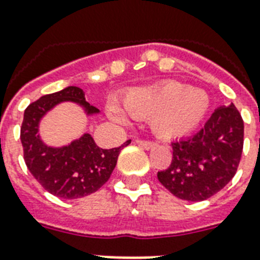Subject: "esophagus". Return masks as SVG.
<instances>
[{
	"label": "esophagus",
	"instance_id": "obj_1",
	"mask_svg": "<svg viewBox=\"0 0 260 260\" xmlns=\"http://www.w3.org/2000/svg\"><path fill=\"white\" fill-rule=\"evenodd\" d=\"M137 143H138L141 147H143V149H146V150L153 149L154 146L156 145L155 142H151V141H143V139H138V141H137Z\"/></svg>",
	"mask_w": 260,
	"mask_h": 260
}]
</instances>
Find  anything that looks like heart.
Returning <instances> with one entry per match:
<instances>
[{
  "label": "heart",
  "instance_id": "heart-1",
  "mask_svg": "<svg viewBox=\"0 0 260 260\" xmlns=\"http://www.w3.org/2000/svg\"><path fill=\"white\" fill-rule=\"evenodd\" d=\"M122 106L130 117L150 118L151 128L159 137L177 138L188 134L202 122L210 107L206 91L179 82H165L137 87L122 98ZM111 119L125 123L127 117L117 106L107 110Z\"/></svg>",
  "mask_w": 260,
  "mask_h": 260
}]
</instances>
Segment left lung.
I'll return each instance as SVG.
<instances>
[{
	"mask_svg": "<svg viewBox=\"0 0 260 260\" xmlns=\"http://www.w3.org/2000/svg\"><path fill=\"white\" fill-rule=\"evenodd\" d=\"M243 133V119L234 104L218 107L202 130L171 142L173 160L169 169L158 171V181L183 201L209 199L237 173Z\"/></svg>",
	"mask_w": 260,
	"mask_h": 260,
	"instance_id": "1",
	"label": "left lung"
}]
</instances>
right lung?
I'll use <instances>...</instances> for the list:
<instances>
[{
  "label": "right lung",
  "instance_id": "right-lung-1",
  "mask_svg": "<svg viewBox=\"0 0 260 260\" xmlns=\"http://www.w3.org/2000/svg\"><path fill=\"white\" fill-rule=\"evenodd\" d=\"M62 102H74L82 107L86 115L98 114L100 110L85 100L81 87L68 86L61 91L41 96L30 104L23 113L21 143L27 169L45 190L62 199H77L93 194L109 181L117 165L119 147L105 150L94 142L87 133L69 145L49 146L42 141L40 123L42 118Z\"/></svg>",
  "mask_w": 260,
  "mask_h": 260
}]
</instances>
